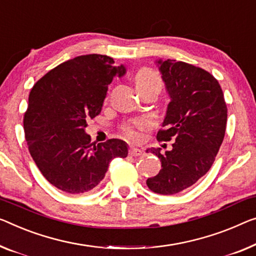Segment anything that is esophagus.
<instances>
[{
    "instance_id": "esophagus-1",
    "label": "esophagus",
    "mask_w": 256,
    "mask_h": 256,
    "mask_svg": "<svg viewBox=\"0 0 256 256\" xmlns=\"http://www.w3.org/2000/svg\"><path fill=\"white\" fill-rule=\"evenodd\" d=\"M128 154L131 156H140L142 154V152H141L139 148H136V147H131L128 150Z\"/></svg>"
}]
</instances>
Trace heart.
I'll return each instance as SVG.
<instances>
[{
	"label": "heart",
	"mask_w": 256,
	"mask_h": 256,
	"mask_svg": "<svg viewBox=\"0 0 256 256\" xmlns=\"http://www.w3.org/2000/svg\"><path fill=\"white\" fill-rule=\"evenodd\" d=\"M136 86L138 90L155 88L158 92L162 88V80L155 71L148 68H140L134 76ZM150 128V123L146 120H136L125 125L123 132L125 136L133 141H140L142 139V132Z\"/></svg>",
	"instance_id": "1"
}]
</instances>
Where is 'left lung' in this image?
<instances>
[{"instance_id":"1","label":"left lung","mask_w":256,"mask_h":256,"mask_svg":"<svg viewBox=\"0 0 256 256\" xmlns=\"http://www.w3.org/2000/svg\"><path fill=\"white\" fill-rule=\"evenodd\" d=\"M170 96L158 141L172 140V150L161 154V170L148 178L150 190L163 196L182 192L210 169L226 134L228 108L220 84L204 68L176 60H156ZM147 150V152H148Z\"/></svg>"}]
</instances>
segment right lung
Instances as JSON below:
<instances>
[{
  "instance_id": "obj_1",
  "label": "right lung",
  "mask_w": 256,
  "mask_h": 256,
  "mask_svg": "<svg viewBox=\"0 0 256 256\" xmlns=\"http://www.w3.org/2000/svg\"><path fill=\"white\" fill-rule=\"evenodd\" d=\"M125 72L112 57L82 55L52 68L30 90L24 115L28 150L44 177L63 192H90L112 158L128 156L125 141L95 144L85 133L87 120L101 112L108 85Z\"/></svg>"
}]
</instances>
